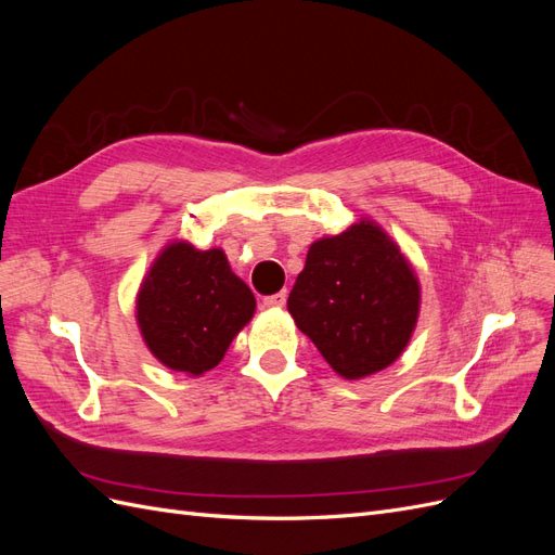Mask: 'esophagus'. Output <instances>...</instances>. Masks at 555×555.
<instances>
[{"instance_id": "obj_1", "label": "esophagus", "mask_w": 555, "mask_h": 555, "mask_svg": "<svg viewBox=\"0 0 555 555\" xmlns=\"http://www.w3.org/2000/svg\"><path fill=\"white\" fill-rule=\"evenodd\" d=\"M284 304H287V292H278V294H271L263 298L266 308H284Z\"/></svg>"}]
</instances>
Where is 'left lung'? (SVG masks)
I'll return each mask as SVG.
<instances>
[{
    "instance_id": "left-lung-1",
    "label": "left lung",
    "mask_w": 555,
    "mask_h": 555,
    "mask_svg": "<svg viewBox=\"0 0 555 555\" xmlns=\"http://www.w3.org/2000/svg\"><path fill=\"white\" fill-rule=\"evenodd\" d=\"M418 280L398 245L371 220L310 245L287 308L345 379L391 365L418 317Z\"/></svg>"
}]
</instances>
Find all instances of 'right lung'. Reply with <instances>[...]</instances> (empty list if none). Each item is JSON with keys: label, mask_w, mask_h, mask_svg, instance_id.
Masks as SVG:
<instances>
[{"label": "right lung", "mask_w": 555, "mask_h": 555, "mask_svg": "<svg viewBox=\"0 0 555 555\" xmlns=\"http://www.w3.org/2000/svg\"><path fill=\"white\" fill-rule=\"evenodd\" d=\"M257 300L233 275L220 247H164L137 298L147 349L171 371L204 375L224 359L231 340L255 314Z\"/></svg>", "instance_id": "1"}]
</instances>
